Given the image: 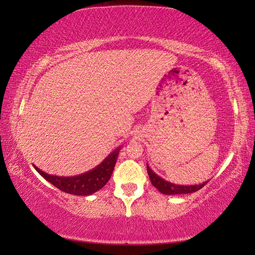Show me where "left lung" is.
Instances as JSON below:
<instances>
[{"mask_svg": "<svg viewBox=\"0 0 255 255\" xmlns=\"http://www.w3.org/2000/svg\"><path fill=\"white\" fill-rule=\"evenodd\" d=\"M147 173L149 176V180L152 184L156 188L159 192L163 195H184V193H192L196 192L201 188H204L205 185L208 183V181L201 183V184H195V185H179L171 182H167L161 176H158L156 173L150 170V167L147 165Z\"/></svg>", "mask_w": 255, "mask_h": 255, "instance_id": "obj_1", "label": "left lung"}]
</instances>
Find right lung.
Here are the masks:
<instances>
[{"label":"right lung","instance_id":"obj_1","mask_svg":"<svg viewBox=\"0 0 255 255\" xmlns=\"http://www.w3.org/2000/svg\"><path fill=\"white\" fill-rule=\"evenodd\" d=\"M119 149L120 148L114 150L105 161L101 162L93 170L75 176L50 175L42 172L37 166L33 165V167L42 178L55 185L57 189L62 190L63 192L71 193V195L75 196H90L99 191L102 187H105L106 183L111 178L116 162H117Z\"/></svg>","mask_w":255,"mask_h":255}]
</instances>
